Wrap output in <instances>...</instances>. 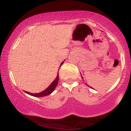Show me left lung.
<instances>
[{"mask_svg":"<svg viewBox=\"0 0 131 131\" xmlns=\"http://www.w3.org/2000/svg\"><path fill=\"white\" fill-rule=\"evenodd\" d=\"M87 85H88V84H87Z\"/></svg>","mask_w":131,"mask_h":131,"instance_id":"1","label":"left lung"}]
</instances>
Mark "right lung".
<instances>
[{
    "label": "right lung",
    "instance_id": "obj_1",
    "mask_svg": "<svg viewBox=\"0 0 131 131\" xmlns=\"http://www.w3.org/2000/svg\"><path fill=\"white\" fill-rule=\"evenodd\" d=\"M63 62L64 61H63V62L61 63V64H62L63 63ZM60 67H61V65H60ZM58 79H59V76H58V74H57L56 79H55V80H54L53 82H52V84H51L43 91L41 92H40V93H36V94H32V93L28 92H26V91H25V92H26V94L34 96V97H45V96L48 95H50L51 93H52V92L55 90V89L56 88V87L57 85V84H58Z\"/></svg>",
    "mask_w": 131,
    "mask_h": 131
}]
</instances>
